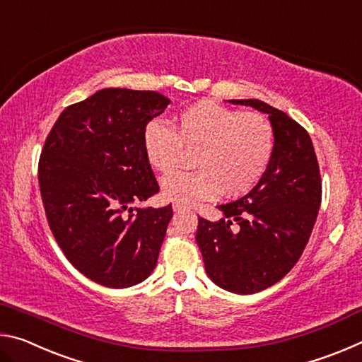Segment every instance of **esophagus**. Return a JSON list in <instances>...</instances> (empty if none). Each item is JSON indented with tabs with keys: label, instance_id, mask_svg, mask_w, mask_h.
<instances>
[{
	"label": "esophagus",
	"instance_id": "34e87169",
	"mask_svg": "<svg viewBox=\"0 0 362 362\" xmlns=\"http://www.w3.org/2000/svg\"><path fill=\"white\" fill-rule=\"evenodd\" d=\"M188 207L185 206V204H182V203H174V211L175 212H182V211H187Z\"/></svg>",
	"mask_w": 362,
	"mask_h": 362
}]
</instances>
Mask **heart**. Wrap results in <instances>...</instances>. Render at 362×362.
Segmentation results:
<instances>
[{
    "label": "heart",
    "instance_id": "obj_1",
    "mask_svg": "<svg viewBox=\"0 0 362 362\" xmlns=\"http://www.w3.org/2000/svg\"><path fill=\"white\" fill-rule=\"evenodd\" d=\"M274 144V127L267 116L212 100L183 108L174 118V131L151 121L144 132L145 156L161 174L178 167L186 151H197L198 170L168 175L161 183L163 194L182 204L212 199L222 192L226 196L250 192L265 175Z\"/></svg>",
    "mask_w": 362,
    "mask_h": 362
}]
</instances>
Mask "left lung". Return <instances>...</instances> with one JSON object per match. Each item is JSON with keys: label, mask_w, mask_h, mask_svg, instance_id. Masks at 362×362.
<instances>
[{"label": "left lung", "mask_w": 362, "mask_h": 362, "mask_svg": "<svg viewBox=\"0 0 362 362\" xmlns=\"http://www.w3.org/2000/svg\"><path fill=\"white\" fill-rule=\"evenodd\" d=\"M268 115L274 127L273 159L260 182L228 204L223 218H198V243L207 276L233 293L276 284L298 262L321 206V174L313 142L297 121L257 99L230 100ZM240 225L238 232L230 225Z\"/></svg>", "instance_id": "left-lung-1"}]
</instances>
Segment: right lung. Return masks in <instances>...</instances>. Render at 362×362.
<instances>
[{
  "label": "right lung",
  "instance_id": "add662e5",
  "mask_svg": "<svg viewBox=\"0 0 362 362\" xmlns=\"http://www.w3.org/2000/svg\"><path fill=\"white\" fill-rule=\"evenodd\" d=\"M169 103L155 90H97L60 113L42 146L38 180L49 228L71 265L97 284L136 286L156 267L173 206L131 204L159 192L144 132Z\"/></svg>",
  "mask_w": 362,
  "mask_h": 362
}]
</instances>
